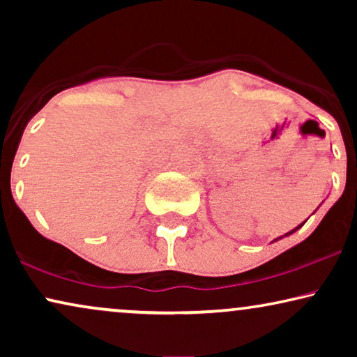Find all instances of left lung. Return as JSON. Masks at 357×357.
<instances>
[{"instance_id": "8db88e82", "label": "left lung", "mask_w": 357, "mask_h": 357, "mask_svg": "<svg viewBox=\"0 0 357 357\" xmlns=\"http://www.w3.org/2000/svg\"><path fill=\"white\" fill-rule=\"evenodd\" d=\"M302 226H304V222H302V224H301V226H297L296 229H292V231H291V232H287V234H286V236H289V234H292V232H296V231H297V229H299V227H302ZM280 238H282V237H280ZM276 241H278V238H276Z\"/></svg>"}]
</instances>
